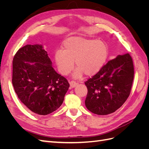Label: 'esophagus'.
<instances>
[{
    "label": "esophagus",
    "mask_w": 149,
    "mask_h": 149,
    "mask_svg": "<svg viewBox=\"0 0 149 149\" xmlns=\"http://www.w3.org/2000/svg\"><path fill=\"white\" fill-rule=\"evenodd\" d=\"M70 86L71 88H74L76 85L78 84V83H76V81H71L70 82Z\"/></svg>",
    "instance_id": "obj_1"
}]
</instances>
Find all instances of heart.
<instances>
[{"instance_id": "b5f03b06", "label": "heart", "mask_w": 149, "mask_h": 149, "mask_svg": "<svg viewBox=\"0 0 149 149\" xmlns=\"http://www.w3.org/2000/svg\"><path fill=\"white\" fill-rule=\"evenodd\" d=\"M109 56L107 45L100 40L82 37H73L66 40L62 50L55 53V60L60 73L66 75L74 66V77L79 78L84 73L86 76L97 73L105 65Z\"/></svg>"}]
</instances>
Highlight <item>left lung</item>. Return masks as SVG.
<instances>
[{
  "label": "left lung",
  "instance_id": "8db88e82",
  "mask_svg": "<svg viewBox=\"0 0 149 149\" xmlns=\"http://www.w3.org/2000/svg\"><path fill=\"white\" fill-rule=\"evenodd\" d=\"M134 65L129 53L118 55L84 83L88 88L87 109L97 115L111 114L130 95L134 79Z\"/></svg>",
  "mask_w": 149,
  "mask_h": 149
}]
</instances>
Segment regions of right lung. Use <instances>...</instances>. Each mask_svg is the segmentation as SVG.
I'll use <instances>...</instances> for the list:
<instances>
[{
  "mask_svg": "<svg viewBox=\"0 0 149 149\" xmlns=\"http://www.w3.org/2000/svg\"><path fill=\"white\" fill-rule=\"evenodd\" d=\"M52 65L42 45H26L13 59L12 84L17 95L30 111L40 115L57 110L70 87Z\"/></svg>",
  "mask_w": 149,
  "mask_h": 149,
  "instance_id": "add662e5",
  "label": "right lung"
}]
</instances>
